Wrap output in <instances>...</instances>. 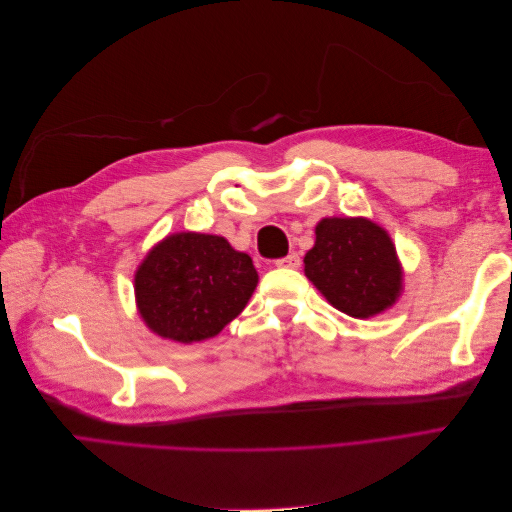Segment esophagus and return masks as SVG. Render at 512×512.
Instances as JSON below:
<instances>
[{
  "label": "esophagus",
  "instance_id": "1",
  "mask_svg": "<svg viewBox=\"0 0 512 512\" xmlns=\"http://www.w3.org/2000/svg\"><path fill=\"white\" fill-rule=\"evenodd\" d=\"M275 267H282V269H299V267H301V256H299V254H288L286 258L275 260Z\"/></svg>",
  "mask_w": 512,
  "mask_h": 512
}]
</instances>
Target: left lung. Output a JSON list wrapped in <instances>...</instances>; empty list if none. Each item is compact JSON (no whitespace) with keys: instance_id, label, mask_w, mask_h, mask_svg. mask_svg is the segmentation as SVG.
I'll return each mask as SVG.
<instances>
[{"instance_id":"left-lung-1","label":"left lung","mask_w":512,"mask_h":512,"mask_svg":"<svg viewBox=\"0 0 512 512\" xmlns=\"http://www.w3.org/2000/svg\"><path fill=\"white\" fill-rule=\"evenodd\" d=\"M303 262L307 280L350 318L378 316L404 292V267L389 230L367 218H322Z\"/></svg>"}]
</instances>
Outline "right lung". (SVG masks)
<instances>
[{
	"label": "right lung",
	"instance_id": "add662e5",
	"mask_svg": "<svg viewBox=\"0 0 512 512\" xmlns=\"http://www.w3.org/2000/svg\"><path fill=\"white\" fill-rule=\"evenodd\" d=\"M258 286L252 258L224 237L173 232L134 271V301L145 327L162 339L194 344L235 320Z\"/></svg>",
	"mask_w": 512,
	"mask_h": 512
}]
</instances>
